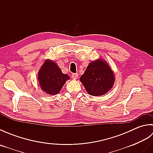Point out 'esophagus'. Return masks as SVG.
Returning <instances> with one entry per match:
<instances>
[{
  "label": "esophagus",
  "instance_id": "1",
  "mask_svg": "<svg viewBox=\"0 0 153 153\" xmlns=\"http://www.w3.org/2000/svg\"><path fill=\"white\" fill-rule=\"evenodd\" d=\"M71 77H72L74 79H77V77H78V74H72V75H71Z\"/></svg>",
  "mask_w": 153,
  "mask_h": 153
}]
</instances>
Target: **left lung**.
<instances>
[{
	"label": "left lung",
	"instance_id": "obj_1",
	"mask_svg": "<svg viewBox=\"0 0 153 153\" xmlns=\"http://www.w3.org/2000/svg\"><path fill=\"white\" fill-rule=\"evenodd\" d=\"M79 79L90 95L97 97L105 95L112 88L115 76L108 62L98 58L89 64Z\"/></svg>",
	"mask_w": 153,
	"mask_h": 153
}]
</instances>
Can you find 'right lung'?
Segmentation results:
<instances>
[{"mask_svg": "<svg viewBox=\"0 0 153 153\" xmlns=\"http://www.w3.org/2000/svg\"><path fill=\"white\" fill-rule=\"evenodd\" d=\"M67 74L62 72L57 63L47 59L38 71V81L41 90L48 95H56L70 79Z\"/></svg>", "mask_w": 153, "mask_h": 153, "instance_id": "obj_1", "label": "right lung"}]
</instances>
